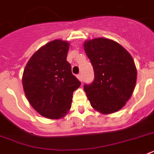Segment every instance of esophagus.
Instances as JSON below:
<instances>
[{"instance_id": "esophagus-1", "label": "esophagus", "mask_w": 154, "mask_h": 154, "mask_svg": "<svg viewBox=\"0 0 154 154\" xmlns=\"http://www.w3.org/2000/svg\"><path fill=\"white\" fill-rule=\"evenodd\" d=\"M77 78H78V80H79L80 81H82V75L81 74H78L77 76Z\"/></svg>"}]
</instances>
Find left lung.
Here are the masks:
<instances>
[{
	"label": "left lung",
	"mask_w": 154,
	"mask_h": 154,
	"mask_svg": "<svg viewBox=\"0 0 154 154\" xmlns=\"http://www.w3.org/2000/svg\"><path fill=\"white\" fill-rule=\"evenodd\" d=\"M94 69V81L84 90L91 106L102 114L119 111L133 94L137 69L133 57L119 43L106 38L84 42Z\"/></svg>",
	"instance_id": "1"
}]
</instances>
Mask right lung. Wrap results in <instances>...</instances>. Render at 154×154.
<instances>
[{
	"instance_id": "right-lung-1",
	"label": "right lung",
	"mask_w": 154,
	"mask_h": 154,
	"mask_svg": "<svg viewBox=\"0 0 154 154\" xmlns=\"http://www.w3.org/2000/svg\"><path fill=\"white\" fill-rule=\"evenodd\" d=\"M69 43L55 39L39 48L27 62L22 83L25 96L38 114L51 119L64 117L81 82L67 61Z\"/></svg>"
}]
</instances>
